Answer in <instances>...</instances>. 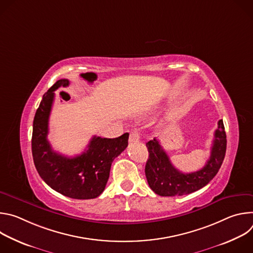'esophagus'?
I'll use <instances>...</instances> for the list:
<instances>
[{"instance_id": "obj_1", "label": "esophagus", "mask_w": 253, "mask_h": 253, "mask_svg": "<svg viewBox=\"0 0 253 253\" xmlns=\"http://www.w3.org/2000/svg\"><path fill=\"white\" fill-rule=\"evenodd\" d=\"M139 139H140V133L137 130H134L130 133V136H129L130 142H137Z\"/></svg>"}]
</instances>
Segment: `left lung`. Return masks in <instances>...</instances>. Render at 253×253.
Segmentation results:
<instances>
[{
	"label": "left lung",
	"mask_w": 253,
	"mask_h": 253,
	"mask_svg": "<svg viewBox=\"0 0 253 253\" xmlns=\"http://www.w3.org/2000/svg\"><path fill=\"white\" fill-rule=\"evenodd\" d=\"M226 134L223 121H218L215 130L210 157L204 167L191 173L176 169L168 155L154 138L146 143L149 158L145 166V175L150 188L160 196H181L199 190L208 184L217 174L226 152Z\"/></svg>",
	"instance_id": "8db88e82"
}]
</instances>
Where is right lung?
I'll return each instance as SVG.
<instances>
[{"instance_id":"1","label":"right lung","mask_w":253,"mask_h":253,"mask_svg":"<svg viewBox=\"0 0 253 253\" xmlns=\"http://www.w3.org/2000/svg\"><path fill=\"white\" fill-rule=\"evenodd\" d=\"M68 79L58 80L43 96L33 122L32 154L44 181L55 191L74 199H93L105 189L113 160L128 146L129 133L117 138L94 136L88 149L75 157L55 152L47 136L54 92L66 88Z\"/></svg>"}]
</instances>
